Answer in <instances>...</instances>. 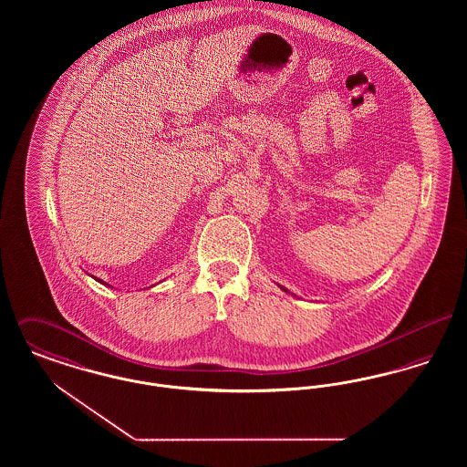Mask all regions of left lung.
<instances>
[{"label":"left lung","mask_w":467,"mask_h":467,"mask_svg":"<svg viewBox=\"0 0 467 467\" xmlns=\"http://www.w3.org/2000/svg\"><path fill=\"white\" fill-rule=\"evenodd\" d=\"M282 289H284V287H282ZM284 290H285V292H289V290H287V289H284Z\"/></svg>","instance_id":"1"}]
</instances>
